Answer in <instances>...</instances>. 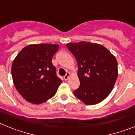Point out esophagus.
I'll use <instances>...</instances> for the list:
<instances>
[{
  "instance_id": "esophagus-1",
  "label": "esophagus",
  "mask_w": 135,
  "mask_h": 135,
  "mask_svg": "<svg viewBox=\"0 0 135 135\" xmlns=\"http://www.w3.org/2000/svg\"><path fill=\"white\" fill-rule=\"evenodd\" d=\"M70 76V74L69 73V72H68V73H67L66 75H65V76H64V80H68Z\"/></svg>"
}]
</instances>
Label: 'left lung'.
Returning a JSON list of instances; mask_svg holds the SVG:
<instances>
[{
    "label": "left lung",
    "instance_id": "left-lung-1",
    "mask_svg": "<svg viewBox=\"0 0 135 135\" xmlns=\"http://www.w3.org/2000/svg\"><path fill=\"white\" fill-rule=\"evenodd\" d=\"M78 64L80 86L75 96L86 105L99 103L110 94L118 71L115 56L103 45L82 41L66 44Z\"/></svg>",
    "mask_w": 135,
    "mask_h": 135
}]
</instances>
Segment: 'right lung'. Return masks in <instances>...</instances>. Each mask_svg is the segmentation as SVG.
Wrapping results in <instances>:
<instances>
[{
    "instance_id": "right-lung-1",
    "label": "right lung",
    "mask_w": 135,
    "mask_h": 135,
    "mask_svg": "<svg viewBox=\"0 0 135 135\" xmlns=\"http://www.w3.org/2000/svg\"><path fill=\"white\" fill-rule=\"evenodd\" d=\"M55 44H33L20 51L11 66L14 85L26 101L41 104L55 95L62 80L57 76L52 58Z\"/></svg>"
}]
</instances>
